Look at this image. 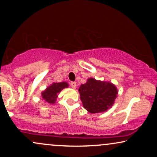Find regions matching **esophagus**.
Instances as JSON below:
<instances>
[{
    "instance_id": "34e87169",
    "label": "esophagus",
    "mask_w": 157,
    "mask_h": 157,
    "mask_svg": "<svg viewBox=\"0 0 157 157\" xmlns=\"http://www.w3.org/2000/svg\"><path fill=\"white\" fill-rule=\"evenodd\" d=\"M70 85H71V86L73 88V89H76V86H77L76 82H71Z\"/></svg>"
}]
</instances>
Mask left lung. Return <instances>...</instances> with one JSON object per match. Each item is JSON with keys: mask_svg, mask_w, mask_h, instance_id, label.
Masks as SVG:
<instances>
[{"mask_svg": "<svg viewBox=\"0 0 157 157\" xmlns=\"http://www.w3.org/2000/svg\"><path fill=\"white\" fill-rule=\"evenodd\" d=\"M83 107L91 113L103 112L111 107L117 95V89L109 82L98 81L94 78L79 88Z\"/></svg>", "mask_w": 157, "mask_h": 157, "instance_id": "1", "label": "left lung"}]
</instances>
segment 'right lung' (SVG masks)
<instances>
[{
    "label": "right lung",
    "mask_w": 157,
    "mask_h": 157,
    "mask_svg": "<svg viewBox=\"0 0 157 157\" xmlns=\"http://www.w3.org/2000/svg\"><path fill=\"white\" fill-rule=\"evenodd\" d=\"M68 83L66 82H55L48 87L45 91L41 94L44 100H46L48 103H55V100L57 97V94L62 91L64 88L68 87Z\"/></svg>",
    "instance_id": "1"
}]
</instances>
